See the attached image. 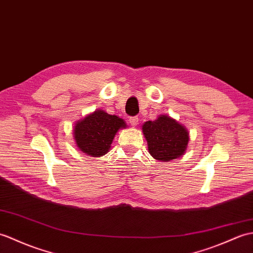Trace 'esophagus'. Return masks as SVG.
I'll use <instances>...</instances> for the list:
<instances>
[{"mask_svg":"<svg viewBox=\"0 0 253 253\" xmlns=\"http://www.w3.org/2000/svg\"><path fill=\"white\" fill-rule=\"evenodd\" d=\"M129 123L132 127H136L139 124V117L138 116H132L129 119Z\"/></svg>","mask_w":253,"mask_h":253,"instance_id":"1","label":"esophagus"}]
</instances>
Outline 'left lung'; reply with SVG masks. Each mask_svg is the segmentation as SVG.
Returning a JSON list of instances; mask_svg holds the SVG:
<instances>
[{"label": "left lung", "mask_w": 253, "mask_h": 253, "mask_svg": "<svg viewBox=\"0 0 253 253\" xmlns=\"http://www.w3.org/2000/svg\"><path fill=\"white\" fill-rule=\"evenodd\" d=\"M149 153L157 161L169 162L184 155L190 141L185 126L169 115H160L142 125Z\"/></svg>", "instance_id": "obj_1"}]
</instances>
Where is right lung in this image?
Segmentation results:
<instances>
[{
  "label": "right lung",
  "instance_id": "obj_1",
  "mask_svg": "<svg viewBox=\"0 0 253 253\" xmlns=\"http://www.w3.org/2000/svg\"><path fill=\"white\" fill-rule=\"evenodd\" d=\"M126 122L117 115H110L99 109L75 123L73 137L80 151L91 157H100L111 150V144Z\"/></svg>",
  "mask_w": 253,
  "mask_h": 253
}]
</instances>
